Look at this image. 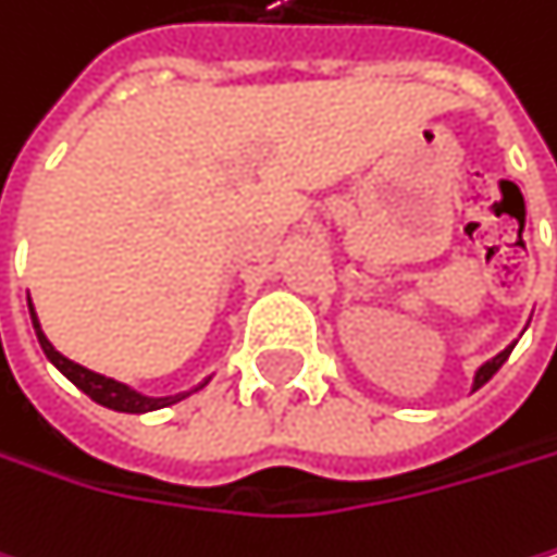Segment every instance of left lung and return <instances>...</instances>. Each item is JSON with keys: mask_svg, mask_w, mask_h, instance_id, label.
<instances>
[{"mask_svg": "<svg viewBox=\"0 0 557 557\" xmlns=\"http://www.w3.org/2000/svg\"><path fill=\"white\" fill-rule=\"evenodd\" d=\"M511 349H515V343H511V346H505L502 352H495L492 360H485V363L475 370V376H472V389H482V386H485V383H488V380H492V376L502 370V363L508 360V352H511Z\"/></svg>", "mask_w": 557, "mask_h": 557, "instance_id": "obj_1", "label": "left lung"}]
</instances>
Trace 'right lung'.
<instances>
[{
	"label": "right lung",
	"mask_w": 557,
	"mask_h": 557,
	"mask_svg": "<svg viewBox=\"0 0 557 557\" xmlns=\"http://www.w3.org/2000/svg\"><path fill=\"white\" fill-rule=\"evenodd\" d=\"M28 317H32L35 336H38V346H42V352L49 356V363H52L69 383H75L88 399H95V403L104 406V409H114V412H154V409H164V406H171V403H181L184 396H190V393H197V389H205V386L211 383V376H208L205 383H197V386H190V389H184V393H174V396H145V393H138V389H132L128 383H117V380H111V376H101V373H95V370H85L82 363H75V360H69V356H62V352L52 346V339L46 336L42 323H38V313H35V307H32V297H28Z\"/></svg>",
	"instance_id": "right-lung-1"
}]
</instances>
